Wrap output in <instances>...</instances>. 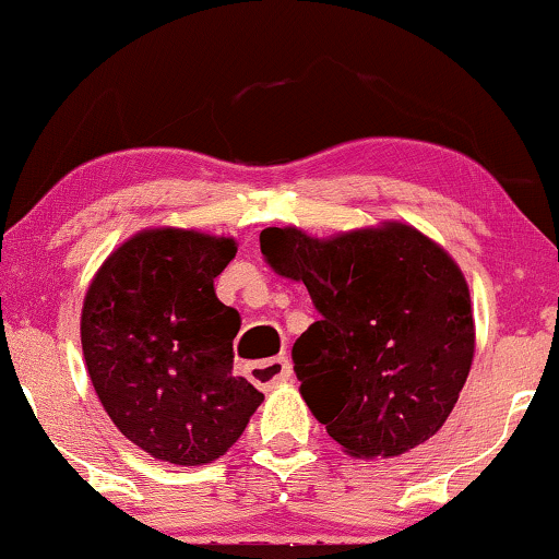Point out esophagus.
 Instances as JSON below:
<instances>
[{"label": "esophagus", "mask_w": 559, "mask_h": 559, "mask_svg": "<svg viewBox=\"0 0 559 559\" xmlns=\"http://www.w3.org/2000/svg\"><path fill=\"white\" fill-rule=\"evenodd\" d=\"M292 361L286 356H275L267 358V361L247 366V379L260 386V390H271L275 384H284V381L292 379Z\"/></svg>", "instance_id": "1"}]
</instances>
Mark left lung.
<instances>
[{"mask_svg":"<svg viewBox=\"0 0 559 559\" xmlns=\"http://www.w3.org/2000/svg\"><path fill=\"white\" fill-rule=\"evenodd\" d=\"M275 273L320 312L294 343L301 397L353 456H397L454 409L475 353L469 288L441 247L405 224L328 242L260 231Z\"/></svg>","mask_w":559,"mask_h":559,"instance_id":"left-lung-1","label":"left lung"}]
</instances>
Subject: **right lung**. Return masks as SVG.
Wrapping results in <instances>:
<instances>
[{
    "label": "right lung",
    "mask_w": 559,
    "mask_h": 559,
    "mask_svg": "<svg viewBox=\"0 0 559 559\" xmlns=\"http://www.w3.org/2000/svg\"><path fill=\"white\" fill-rule=\"evenodd\" d=\"M235 252L227 237L141 231L105 260L84 299L92 386L118 430L162 462H214L263 402L231 373L239 314L214 292Z\"/></svg>",
    "instance_id": "add662e5"
}]
</instances>
